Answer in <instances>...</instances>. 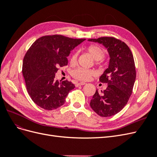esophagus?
<instances>
[{
  "label": "esophagus",
  "instance_id": "34e87169",
  "mask_svg": "<svg viewBox=\"0 0 157 157\" xmlns=\"http://www.w3.org/2000/svg\"><path fill=\"white\" fill-rule=\"evenodd\" d=\"M86 83L85 82H78L77 84V86H84V85L86 84Z\"/></svg>",
  "mask_w": 157,
  "mask_h": 157
}]
</instances>
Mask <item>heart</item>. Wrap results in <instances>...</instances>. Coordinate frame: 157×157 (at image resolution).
<instances>
[{
  "instance_id": "heart-1",
  "label": "heart",
  "mask_w": 157,
  "mask_h": 157,
  "mask_svg": "<svg viewBox=\"0 0 157 157\" xmlns=\"http://www.w3.org/2000/svg\"><path fill=\"white\" fill-rule=\"evenodd\" d=\"M86 51L92 57V58L96 61V64L99 65L101 63V59L104 58L105 55V51L101 46L98 45L93 44L88 46L86 48ZM77 53H73L71 56L70 63L73 65L77 62ZM71 75L73 77L78 80H82V81H87L91 78L94 75V72L92 70L85 69L83 68H77L74 69Z\"/></svg>"
}]
</instances>
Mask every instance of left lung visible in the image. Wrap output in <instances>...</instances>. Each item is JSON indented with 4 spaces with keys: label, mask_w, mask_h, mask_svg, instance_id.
<instances>
[{
    "label": "left lung",
    "mask_w": 157,
    "mask_h": 157,
    "mask_svg": "<svg viewBox=\"0 0 157 157\" xmlns=\"http://www.w3.org/2000/svg\"><path fill=\"white\" fill-rule=\"evenodd\" d=\"M88 40L102 44L110 58L108 68L99 77V81L107 84V88L101 92L96 90L90 105L98 115L111 117L124 108L132 93L136 77L134 57L129 47L115 38Z\"/></svg>",
    "instance_id": "8db88e82"
}]
</instances>
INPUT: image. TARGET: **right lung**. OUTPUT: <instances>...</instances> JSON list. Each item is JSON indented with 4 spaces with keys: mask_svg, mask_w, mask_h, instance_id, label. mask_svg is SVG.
Here are the masks:
<instances>
[{
    "mask_svg": "<svg viewBox=\"0 0 157 157\" xmlns=\"http://www.w3.org/2000/svg\"><path fill=\"white\" fill-rule=\"evenodd\" d=\"M85 39L62 35L39 38L27 52L23 61L22 73L32 100L46 110L63 105L75 85L67 80L59 82L55 75L59 67L68 63L71 51Z\"/></svg>",
    "mask_w": 157,
    "mask_h": 157,
    "instance_id": "obj_1",
    "label": "right lung"
}]
</instances>
